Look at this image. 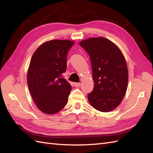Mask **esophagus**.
<instances>
[{
    "mask_svg": "<svg viewBox=\"0 0 153 153\" xmlns=\"http://www.w3.org/2000/svg\"><path fill=\"white\" fill-rule=\"evenodd\" d=\"M74 85H75L76 87H80L81 83H74Z\"/></svg>",
    "mask_w": 153,
    "mask_h": 153,
    "instance_id": "1",
    "label": "esophagus"
}]
</instances>
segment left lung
Instances as JSON below:
<instances>
[{"label": "left lung", "instance_id": "left-lung-1", "mask_svg": "<svg viewBox=\"0 0 153 153\" xmlns=\"http://www.w3.org/2000/svg\"><path fill=\"white\" fill-rule=\"evenodd\" d=\"M91 59L93 91L88 94L96 110L107 112L121 103L127 91L128 73L125 57L114 43L104 37H92L79 42Z\"/></svg>", "mask_w": 153, "mask_h": 153}]
</instances>
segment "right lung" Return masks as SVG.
Returning <instances> with one entry per match:
<instances>
[{"label": "right lung", "instance_id": "obj_1", "mask_svg": "<svg viewBox=\"0 0 153 153\" xmlns=\"http://www.w3.org/2000/svg\"><path fill=\"white\" fill-rule=\"evenodd\" d=\"M74 44L69 40H52L42 44L31 59L27 82L37 108L46 114L63 108L72 87L63 78L68 50Z\"/></svg>", "mask_w": 153, "mask_h": 153}]
</instances>
